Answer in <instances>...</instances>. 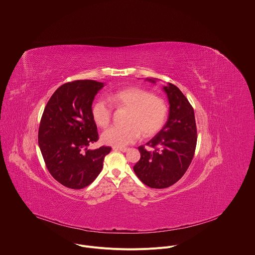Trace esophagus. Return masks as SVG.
<instances>
[{
  "mask_svg": "<svg viewBox=\"0 0 255 255\" xmlns=\"http://www.w3.org/2000/svg\"><path fill=\"white\" fill-rule=\"evenodd\" d=\"M113 150L122 151V152H128L129 148H126V147H113Z\"/></svg>",
  "mask_w": 255,
  "mask_h": 255,
  "instance_id": "esophagus-1",
  "label": "esophagus"
}]
</instances>
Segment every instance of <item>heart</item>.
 <instances>
[{
  "mask_svg": "<svg viewBox=\"0 0 255 255\" xmlns=\"http://www.w3.org/2000/svg\"><path fill=\"white\" fill-rule=\"evenodd\" d=\"M109 100L117 106L128 110L125 127L113 126L101 134L102 141L114 147H124L135 142L140 132L144 137L156 134L164 126L168 107L160 97L145 89L130 87L112 94ZM113 107L105 98L97 99L92 106V117L100 128L111 122Z\"/></svg>",
  "mask_w": 255,
  "mask_h": 255,
  "instance_id": "1",
  "label": "heart"
}]
</instances>
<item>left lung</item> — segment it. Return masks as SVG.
Listing matches in <instances>:
<instances>
[{
    "label": "left lung",
    "instance_id": "1",
    "mask_svg": "<svg viewBox=\"0 0 255 255\" xmlns=\"http://www.w3.org/2000/svg\"><path fill=\"white\" fill-rule=\"evenodd\" d=\"M156 83L157 78H146ZM169 101V117L163 128L146 145L139 146L140 159L133 171L149 187L165 188L178 182L194 155L197 132L194 111L182 91L174 84L163 86Z\"/></svg>",
    "mask_w": 255,
    "mask_h": 255
}]
</instances>
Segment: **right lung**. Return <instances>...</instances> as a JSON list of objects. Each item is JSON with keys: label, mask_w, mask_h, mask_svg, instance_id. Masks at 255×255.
<instances>
[{"label": "right lung", "mask_w": 255, "mask_h": 255, "mask_svg": "<svg viewBox=\"0 0 255 255\" xmlns=\"http://www.w3.org/2000/svg\"><path fill=\"white\" fill-rule=\"evenodd\" d=\"M104 87L95 80H75L60 86L48 101L40 122L38 144L46 167L63 185L80 189L93 182L111 147L88 149L98 140L92 102Z\"/></svg>", "instance_id": "1"}]
</instances>
